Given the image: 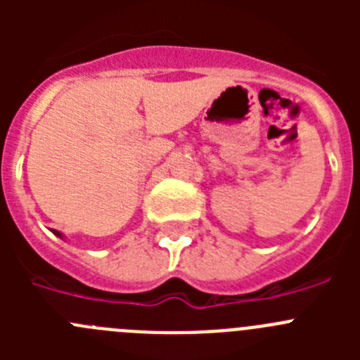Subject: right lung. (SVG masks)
<instances>
[{
	"instance_id": "add662e5",
	"label": "right lung",
	"mask_w": 360,
	"mask_h": 360,
	"mask_svg": "<svg viewBox=\"0 0 360 360\" xmlns=\"http://www.w3.org/2000/svg\"><path fill=\"white\" fill-rule=\"evenodd\" d=\"M52 232H53V234H56V236H57V238H61V240H65V234H63V232L56 231V229H52Z\"/></svg>"
}]
</instances>
